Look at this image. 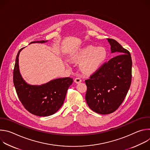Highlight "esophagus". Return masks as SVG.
I'll return each instance as SVG.
<instances>
[{"label": "esophagus", "instance_id": "esophagus-1", "mask_svg": "<svg viewBox=\"0 0 150 150\" xmlns=\"http://www.w3.org/2000/svg\"><path fill=\"white\" fill-rule=\"evenodd\" d=\"M74 81H75V83H79V82H81L82 81V79H81L80 78H76L75 79Z\"/></svg>", "mask_w": 150, "mask_h": 150}]
</instances>
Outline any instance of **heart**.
<instances>
[{
	"mask_svg": "<svg viewBox=\"0 0 150 150\" xmlns=\"http://www.w3.org/2000/svg\"><path fill=\"white\" fill-rule=\"evenodd\" d=\"M107 52L103 47H96L88 45L72 53L69 60L72 63H79V69L85 75H89L97 71L105 59Z\"/></svg>",
	"mask_w": 150,
	"mask_h": 150,
	"instance_id": "obj_1",
	"label": "heart"
}]
</instances>
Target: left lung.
<instances>
[{"instance_id": "8db88e82", "label": "left lung", "mask_w": 150, "mask_h": 150, "mask_svg": "<svg viewBox=\"0 0 150 150\" xmlns=\"http://www.w3.org/2000/svg\"><path fill=\"white\" fill-rule=\"evenodd\" d=\"M111 53L117 55L104 63L85 80V100L94 112L108 115L116 111L129 90L132 79V59L129 52L114 39L107 38Z\"/></svg>"}]
</instances>
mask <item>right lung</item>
Masks as SVG:
<instances>
[{
	"label": "right lung",
	"mask_w": 150,
	"mask_h": 150,
	"mask_svg": "<svg viewBox=\"0 0 150 150\" xmlns=\"http://www.w3.org/2000/svg\"><path fill=\"white\" fill-rule=\"evenodd\" d=\"M47 41H33L30 44ZM23 49H20L17 54L13 70V83L18 98L30 113L43 117L52 115L63 105L73 79L69 77L57 78L41 85L28 83L21 75L19 67V56Z\"/></svg>",
	"instance_id": "1"
}]
</instances>
